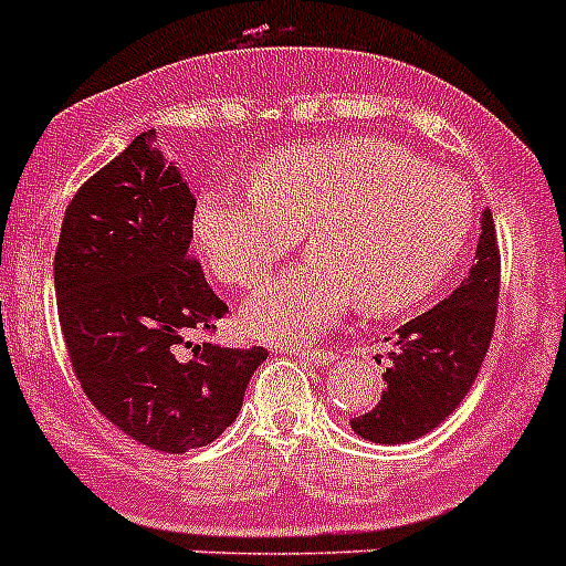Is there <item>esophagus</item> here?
Instances as JSON below:
<instances>
[{"mask_svg":"<svg viewBox=\"0 0 566 566\" xmlns=\"http://www.w3.org/2000/svg\"><path fill=\"white\" fill-rule=\"evenodd\" d=\"M291 355L296 357V360H305L311 363V366H328L331 360H334V355L331 352H325V348H291Z\"/></svg>","mask_w":566,"mask_h":566,"instance_id":"obj_1","label":"esophagus"}]
</instances>
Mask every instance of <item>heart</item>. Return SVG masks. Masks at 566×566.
Instances as JSON below:
<instances>
[{
    "label": "heart",
    "instance_id": "1",
    "mask_svg": "<svg viewBox=\"0 0 566 566\" xmlns=\"http://www.w3.org/2000/svg\"><path fill=\"white\" fill-rule=\"evenodd\" d=\"M474 195L453 174L378 136L291 145L252 171V191L209 188L197 247L229 284L252 287L298 243L311 255L247 298L261 339L316 337L348 307L387 316L433 296L474 229Z\"/></svg>",
    "mask_w": 566,
    "mask_h": 566
}]
</instances>
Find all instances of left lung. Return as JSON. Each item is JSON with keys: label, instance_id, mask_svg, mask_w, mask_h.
<instances>
[{"label": "left lung", "instance_id": "1", "mask_svg": "<svg viewBox=\"0 0 566 566\" xmlns=\"http://www.w3.org/2000/svg\"><path fill=\"white\" fill-rule=\"evenodd\" d=\"M474 268L457 291L395 331L387 389L371 412L352 418V430L375 444H403L430 433L474 387L494 334L500 252L491 209L482 211Z\"/></svg>", "mask_w": 566, "mask_h": 566}]
</instances>
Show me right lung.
I'll return each mask as SVG.
<instances>
[{"label":"right lung","mask_w":566,"mask_h":566,"mask_svg":"<svg viewBox=\"0 0 566 566\" xmlns=\"http://www.w3.org/2000/svg\"><path fill=\"white\" fill-rule=\"evenodd\" d=\"M195 195L139 133L77 188L54 252L69 360L86 398L133 442L186 453L238 418L264 348L191 343L227 314L188 259Z\"/></svg>","instance_id":"1"}]
</instances>
